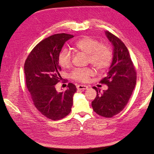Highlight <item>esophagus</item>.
Here are the masks:
<instances>
[{
  "label": "esophagus",
  "instance_id": "esophagus-1",
  "mask_svg": "<svg viewBox=\"0 0 154 154\" xmlns=\"http://www.w3.org/2000/svg\"><path fill=\"white\" fill-rule=\"evenodd\" d=\"M77 89L79 90H86L88 89V87L86 85H79L77 86Z\"/></svg>",
  "mask_w": 154,
  "mask_h": 154
}]
</instances>
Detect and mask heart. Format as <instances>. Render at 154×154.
I'll return each mask as SVG.
<instances>
[{
    "instance_id": "b5f03b06",
    "label": "heart",
    "mask_w": 154,
    "mask_h": 154,
    "mask_svg": "<svg viewBox=\"0 0 154 154\" xmlns=\"http://www.w3.org/2000/svg\"><path fill=\"white\" fill-rule=\"evenodd\" d=\"M75 48L88 54L90 63L98 70H103L109 67L112 60V52L106 45H100L96 39L85 36L75 44ZM58 62L62 67L67 68L71 63V55L67 49H63L58 55ZM94 71L92 69H76L71 73V77L80 82H87Z\"/></svg>"
}]
</instances>
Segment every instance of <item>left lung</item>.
<instances>
[{
    "mask_svg": "<svg viewBox=\"0 0 154 154\" xmlns=\"http://www.w3.org/2000/svg\"><path fill=\"white\" fill-rule=\"evenodd\" d=\"M105 35L113 48L112 61L106 77L100 81L108 89L100 93L92 102L93 110L100 116L110 118L119 114L125 107L136 83V72L128 50L119 38L106 31Z\"/></svg>",
    "mask_w": 154,
    "mask_h": 154,
    "instance_id": "left-lung-1",
    "label": "left lung"
}]
</instances>
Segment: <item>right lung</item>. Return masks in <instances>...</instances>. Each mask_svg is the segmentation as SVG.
<instances>
[{
	"mask_svg": "<svg viewBox=\"0 0 154 154\" xmlns=\"http://www.w3.org/2000/svg\"><path fill=\"white\" fill-rule=\"evenodd\" d=\"M73 35L57 34L38 44L24 63V74L28 90L34 106L45 117L57 120L70 113L73 97L77 88L69 83L63 92L55 88L61 79L58 55L64 44Z\"/></svg>",
	"mask_w": 154,
	"mask_h": 154,
	"instance_id": "1",
	"label": "right lung"
}]
</instances>
